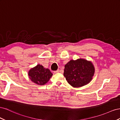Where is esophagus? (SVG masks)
Here are the masks:
<instances>
[{
    "mask_svg": "<svg viewBox=\"0 0 120 120\" xmlns=\"http://www.w3.org/2000/svg\"><path fill=\"white\" fill-rule=\"evenodd\" d=\"M59 70H56V71H54V73H59Z\"/></svg>",
    "mask_w": 120,
    "mask_h": 120,
    "instance_id": "obj_1",
    "label": "esophagus"
}]
</instances>
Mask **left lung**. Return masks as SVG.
Masks as SVG:
<instances>
[{
	"label": "left lung",
	"mask_w": 120,
	"mask_h": 120,
	"mask_svg": "<svg viewBox=\"0 0 120 120\" xmlns=\"http://www.w3.org/2000/svg\"><path fill=\"white\" fill-rule=\"evenodd\" d=\"M64 71L68 83L73 87H80L91 81L95 68L91 61L80 58L69 61L65 65Z\"/></svg>",
	"instance_id": "8db88e82"
}]
</instances>
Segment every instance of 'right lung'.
Returning <instances> with one entry per match:
<instances>
[{
	"instance_id": "right-lung-1",
	"label": "right lung",
	"mask_w": 120,
	"mask_h": 120,
	"mask_svg": "<svg viewBox=\"0 0 120 120\" xmlns=\"http://www.w3.org/2000/svg\"><path fill=\"white\" fill-rule=\"evenodd\" d=\"M30 79L38 85H43L48 82L53 74L48 68H45L42 65L38 64L28 72Z\"/></svg>"
}]
</instances>
